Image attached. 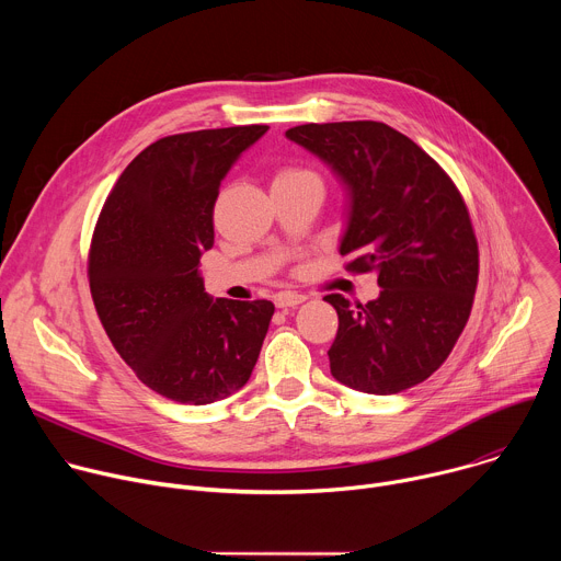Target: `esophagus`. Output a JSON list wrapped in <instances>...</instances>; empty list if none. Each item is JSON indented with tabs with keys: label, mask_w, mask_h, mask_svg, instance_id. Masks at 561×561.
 <instances>
[{
	"label": "esophagus",
	"mask_w": 561,
	"mask_h": 561,
	"mask_svg": "<svg viewBox=\"0 0 561 561\" xmlns=\"http://www.w3.org/2000/svg\"><path fill=\"white\" fill-rule=\"evenodd\" d=\"M301 301H306V295H299V293H279V295H275V306L277 308H293Z\"/></svg>",
	"instance_id": "esophagus-1"
}]
</instances>
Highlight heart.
Returning <instances> with one entry per match:
<instances>
[{"label":"heart","mask_w":561,"mask_h":561,"mask_svg":"<svg viewBox=\"0 0 561 561\" xmlns=\"http://www.w3.org/2000/svg\"><path fill=\"white\" fill-rule=\"evenodd\" d=\"M301 180H317L314 173L299 169V167H282L275 173V182L273 184H286V182H301Z\"/></svg>","instance_id":"b5f03b06"}]
</instances>
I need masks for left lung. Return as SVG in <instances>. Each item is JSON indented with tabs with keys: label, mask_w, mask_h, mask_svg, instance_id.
I'll return each instance as SVG.
<instances>
[{
	"label": "left lung",
	"mask_w": 561,
	"mask_h": 561,
	"mask_svg": "<svg viewBox=\"0 0 561 561\" xmlns=\"http://www.w3.org/2000/svg\"><path fill=\"white\" fill-rule=\"evenodd\" d=\"M286 137L348 184L344 268L375 273L381 286L368 304L324 297L340 317L333 377L370 394L422 383L457 344L477 290L479 249L459 188L424 148L381 122L301 124Z\"/></svg>",
	"instance_id": "left-lung-1"
}]
</instances>
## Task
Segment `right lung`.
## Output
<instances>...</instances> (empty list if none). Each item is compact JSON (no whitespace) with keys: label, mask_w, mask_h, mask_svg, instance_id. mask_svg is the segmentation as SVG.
I'll list each match as a JSON object with an SVG mask.
<instances>
[{"label":"right lung","mask_w":561,"mask_h":561,"mask_svg":"<svg viewBox=\"0 0 561 561\" xmlns=\"http://www.w3.org/2000/svg\"><path fill=\"white\" fill-rule=\"evenodd\" d=\"M268 126L169 135L146 146L98 217L89 284L100 322L141 383L180 404H213L242 388L275 306L210 299L199 257L234 159Z\"/></svg>","instance_id":"obj_1"}]
</instances>
